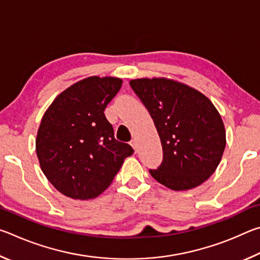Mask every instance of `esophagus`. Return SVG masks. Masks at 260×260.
Wrapping results in <instances>:
<instances>
[{"label": "esophagus", "instance_id": "34e87169", "mask_svg": "<svg viewBox=\"0 0 260 260\" xmlns=\"http://www.w3.org/2000/svg\"><path fill=\"white\" fill-rule=\"evenodd\" d=\"M131 146L134 148L135 152H138V143H136V140H132L131 141Z\"/></svg>", "mask_w": 260, "mask_h": 260}]
</instances>
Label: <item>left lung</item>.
I'll return each mask as SVG.
<instances>
[{"instance_id":"1","label":"left lung","mask_w":260,"mask_h":260,"mask_svg":"<svg viewBox=\"0 0 260 260\" xmlns=\"http://www.w3.org/2000/svg\"><path fill=\"white\" fill-rule=\"evenodd\" d=\"M155 122L162 162L152 178L172 190H188L217 170L226 147V131L213 103L195 88L167 78L129 81Z\"/></svg>"}]
</instances>
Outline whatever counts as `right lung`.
<instances>
[{
    "instance_id": "right-lung-1",
    "label": "right lung",
    "mask_w": 260,
    "mask_h": 260,
    "mask_svg": "<svg viewBox=\"0 0 260 260\" xmlns=\"http://www.w3.org/2000/svg\"><path fill=\"white\" fill-rule=\"evenodd\" d=\"M120 78L88 77L57 96L39 126L35 150L42 172L63 195L91 200L134 152L114 139L104 110L121 87Z\"/></svg>"
}]
</instances>
